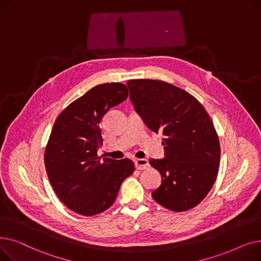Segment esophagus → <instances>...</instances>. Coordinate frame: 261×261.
I'll list each match as a JSON object with an SVG mask.
<instances>
[{"instance_id": "esophagus-1", "label": "esophagus", "mask_w": 261, "mask_h": 261, "mask_svg": "<svg viewBox=\"0 0 261 261\" xmlns=\"http://www.w3.org/2000/svg\"><path fill=\"white\" fill-rule=\"evenodd\" d=\"M134 165L138 170H144L149 167V162L146 159H136L134 160Z\"/></svg>"}]
</instances>
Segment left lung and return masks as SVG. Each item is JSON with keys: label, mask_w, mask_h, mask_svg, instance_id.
I'll return each mask as SVG.
<instances>
[{"label": "left lung", "mask_w": 261, "mask_h": 261, "mask_svg": "<svg viewBox=\"0 0 261 261\" xmlns=\"http://www.w3.org/2000/svg\"><path fill=\"white\" fill-rule=\"evenodd\" d=\"M130 99L147 127L163 132L165 159L149 160L162 175L156 203L186 212L206 197L216 182L220 143L213 120L188 92L154 79L128 80Z\"/></svg>", "instance_id": "left-lung-1"}]
</instances>
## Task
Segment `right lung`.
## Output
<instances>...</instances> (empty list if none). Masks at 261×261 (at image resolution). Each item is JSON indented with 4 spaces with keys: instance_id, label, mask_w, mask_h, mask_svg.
<instances>
[{
    "instance_id": "obj_1",
    "label": "right lung",
    "mask_w": 261,
    "mask_h": 261,
    "mask_svg": "<svg viewBox=\"0 0 261 261\" xmlns=\"http://www.w3.org/2000/svg\"><path fill=\"white\" fill-rule=\"evenodd\" d=\"M128 94L119 82L95 86L55 120L45 147V169L57 197L76 214L91 217L107 211L122 181L134 171L129 159L100 160L97 155L102 145L101 119Z\"/></svg>"
}]
</instances>
